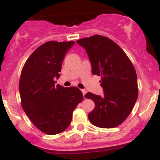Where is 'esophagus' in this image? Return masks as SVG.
Wrapping results in <instances>:
<instances>
[{
  "label": "esophagus",
  "instance_id": "esophagus-1",
  "mask_svg": "<svg viewBox=\"0 0 160 160\" xmlns=\"http://www.w3.org/2000/svg\"><path fill=\"white\" fill-rule=\"evenodd\" d=\"M82 94H83V96H84V97H85V94H87V90H84V89H83V90H82Z\"/></svg>",
  "mask_w": 160,
  "mask_h": 160
}]
</instances>
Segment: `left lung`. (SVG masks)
Instances as JSON below:
<instances>
[{
    "mask_svg": "<svg viewBox=\"0 0 160 160\" xmlns=\"http://www.w3.org/2000/svg\"><path fill=\"white\" fill-rule=\"evenodd\" d=\"M76 42L86 49L93 74L101 76L104 92L102 96L85 95L95 104L89 120L98 128H115L128 118L138 98L135 68L125 52L107 37L94 35Z\"/></svg>",
    "mask_w": 160,
    "mask_h": 160,
    "instance_id": "8db88e82",
    "label": "left lung"
}]
</instances>
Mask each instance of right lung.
Here are the masks:
<instances>
[{
    "instance_id": "add662e5",
    "label": "right lung",
    "mask_w": 160,
    "mask_h": 160,
    "mask_svg": "<svg viewBox=\"0 0 160 160\" xmlns=\"http://www.w3.org/2000/svg\"><path fill=\"white\" fill-rule=\"evenodd\" d=\"M74 42H48L29 56L19 82L22 106L38 129L57 135L70 126L72 114L83 99L77 87L55 85L67 51Z\"/></svg>"
}]
</instances>
